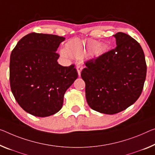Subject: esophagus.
Segmentation results:
<instances>
[{
  "label": "esophagus",
  "instance_id": "1",
  "mask_svg": "<svg viewBox=\"0 0 155 155\" xmlns=\"http://www.w3.org/2000/svg\"><path fill=\"white\" fill-rule=\"evenodd\" d=\"M76 69H77L78 75L80 76L81 71H82V64H81V63H78L77 64H76Z\"/></svg>",
  "mask_w": 155,
  "mask_h": 155
}]
</instances>
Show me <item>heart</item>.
Listing matches in <instances>:
<instances>
[{"label":"heart","mask_w":155,"mask_h":155,"mask_svg":"<svg viewBox=\"0 0 155 155\" xmlns=\"http://www.w3.org/2000/svg\"><path fill=\"white\" fill-rule=\"evenodd\" d=\"M93 44V42L82 41L78 39L73 40L68 43L67 48H62L60 50V53L64 57L71 55L77 58H81L91 49Z\"/></svg>","instance_id":"heart-1"}]
</instances>
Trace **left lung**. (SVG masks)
<instances>
[{"label": "left lung", "instance_id": "obj_1", "mask_svg": "<svg viewBox=\"0 0 155 155\" xmlns=\"http://www.w3.org/2000/svg\"><path fill=\"white\" fill-rule=\"evenodd\" d=\"M113 36L116 48L87 61L81 73L88 104L105 114L120 112L137 101L147 71L143 51L139 43L125 33Z\"/></svg>", "mask_w": 155, "mask_h": 155}]
</instances>
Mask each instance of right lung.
I'll use <instances>...</instances> for the list:
<instances>
[{"instance_id":"right-lung-1","label":"right lung","mask_w":155,"mask_h":155,"mask_svg":"<svg viewBox=\"0 0 155 155\" xmlns=\"http://www.w3.org/2000/svg\"><path fill=\"white\" fill-rule=\"evenodd\" d=\"M65 38L30 33L12 52L9 81L16 102L26 112L38 117L58 113L64 94L78 78L74 65L62 66L56 53Z\"/></svg>"}]
</instances>
